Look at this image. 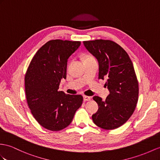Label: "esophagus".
<instances>
[{"label":"esophagus","mask_w":160,"mask_h":160,"mask_svg":"<svg viewBox=\"0 0 160 160\" xmlns=\"http://www.w3.org/2000/svg\"><path fill=\"white\" fill-rule=\"evenodd\" d=\"M83 100H84V101H89V100H91V98L89 96H83Z\"/></svg>","instance_id":"34e87169"}]
</instances>
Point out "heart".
Masks as SVG:
<instances>
[{
    "mask_svg": "<svg viewBox=\"0 0 160 160\" xmlns=\"http://www.w3.org/2000/svg\"><path fill=\"white\" fill-rule=\"evenodd\" d=\"M92 58V57H91V56H87V57H85V58Z\"/></svg>",
    "mask_w": 160,
    "mask_h": 160,
    "instance_id": "heart-1",
    "label": "heart"
}]
</instances>
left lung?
Here are the masks:
<instances>
[{"label":"left lung","mask_w":160,"mask_h":160,"mask_svg":"<svg viewBox=\"0 0 160 160\" xmlns=\"http://www.w3.org/2000/svg\"><path fill=\"white\" fill-rule=\"evenodd\" d=\"M83 44L98 60V79H107L110 92L104 101L93 97L99 108L92 120L102 129H116L129 119L138 102V81L133 64L126 51L112 41H85Z\"/></svg>","instance_id":"8db88e82"}]
</instances>
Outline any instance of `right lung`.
Masks as SVG:
<instances>
[{
	"instance_id": "1",
	"label": "right lung",
	"mask_w": 160,
	"mask_h": 160,
	"mask_svg": "<svg viewBox=\"0 0 160 160\" xmlns=\"http://www.w3.org/2000/svg\"><path fill=\"white\" fill-rule=\"evenodd\" d=\"M81 41L51 40L37 51L25 75L27 103L37 122L47 130L60 131L72 122L83 103L81 95L58 91L67 78V60Z\"/></svg>"
}]
</instances>
